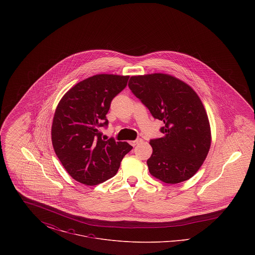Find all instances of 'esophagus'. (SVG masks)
<instances>
[{"label": "esophagus", "mask_w": 255, "mask_h": 255, "mask_svg": "<svg viewBox=\"0 0 255 255\" xmlns=\"http://www.w3.org/2000/svg\"><path fill=\"white\" fill-rule=\"evenodd\" d=\"M142 141V139L141 138H137V139H135V140H133V141H130V144L131 145L135 146L136 144H138V143H140Z\"/></svg>", "instance_id": "esophagus-1"}]
</instances>
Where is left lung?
Returning a JSON list of instances; mask_svg holds the SVG:
<instances>
[{"mask_svg": "<svg viewBox=\"0 0 255 255\" xmlns=\"http://www.w3.org/2000/svg\"><path fill=\"white\" fill-rule=\"evenodd\" d=\"M128 86L152 116L164 123L160 129L164 135L150 140V174L171 184L192 178L211 145L210 124L201 98L187 83L167 73L133 75Z\"/></svg>", "mask_w": 255, "mask_h": 255, "instance_id": "8db88e82", "label": "left lung"}]
</instances>
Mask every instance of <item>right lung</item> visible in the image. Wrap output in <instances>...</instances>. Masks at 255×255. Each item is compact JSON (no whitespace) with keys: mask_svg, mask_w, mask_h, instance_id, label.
Wrapping results in <instances>:
<instances>
[{"mask_svg":"<svg viewBox=\"0 0 255 255\" xmlns=\"http://www.w3.org/2000/svg\"><path fill=\"white\" fill-rule=\"evenodd\" d=\"M128 79L129 75L96 74L61 98L52 120L51 141L62 165L75 181L93 186L109 180L132 150L125 141L102 139L100 133L108 124L111 101Z\"/></svg>","mask_w":255,"mask_h":255,"instance_id":"obj_1","label":"right lung"}]
</instances>
